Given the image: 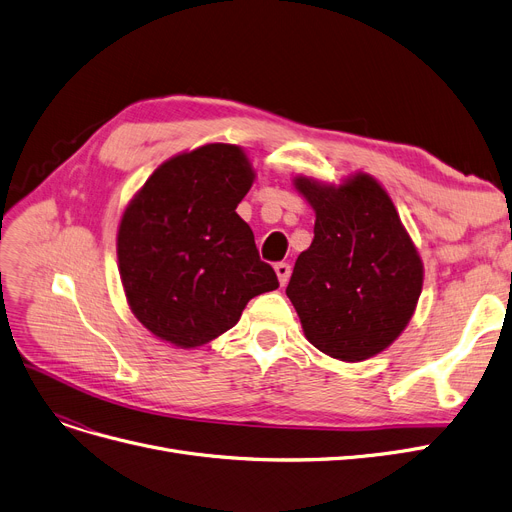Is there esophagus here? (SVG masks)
<instances>
[{
    "label": "esophagus",
    "instance_id": "1",
    "mask_svg": "<svg viewBox=\"0 0 512 512\" xmlns=\"http://www.w3.org/2000/svg\"><path fill=\"white\" fill-rule=\"evenodd\" d=\"M275 273H277L279 285H281V288H283V285L288 283V279H290V273H292L290 264H288V262H277V264H275Z\"/></svg>",
    "mask_w": 512,
    "mask_h": 512
}]
</instances>
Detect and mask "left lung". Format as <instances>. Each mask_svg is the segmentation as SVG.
Wrapping results in <instances>:
<instances>
[{
	"mask_svg": "<svg viewBox=\"0 0 512 512\" xmlns=\"http://www.w3.org/2000/svg\"><path fill=\"white\" fill-rule=\"evenodd\" d=\"M315 210V237L288 283L304 336L325 355L363 361L391 346L422 292V260L391 197L370 174L342 185L298 176Z\"/></svg>",
	"mask_w": 512,
	"mask_h": 512,
	"instance_id": "8db88e82",
	"label": "left lung"
}]
</instances>
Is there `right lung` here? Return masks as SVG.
I'll return each instance as SVG.
<instances>
[{"label": "right lung", "instance_id": "1", "mask_svg": "<svg viewBox=\"0 0 512 512\" xmlns=\"http://www.w3.org/2000/svg\"><path fill=\"white\" fill-rule=\"evenodd\" d=\"M252 182L243 149L214 142L163 161L128 203L119 275L132 313L157 338L195 349L231 330L254 296L279 288L235 212Z\"/></svg>", "mask_w": 512, "mask_h": 512}]
</instances>
